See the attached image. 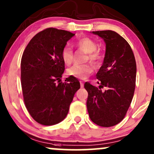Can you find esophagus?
Listing matches in <instances>:
<instances>
[{
  "label": "esophagus",
  "instance_id": "34e87169",
  "mask_svg": "<svg viewBox=\"0 0 154 154\" xmlns=\"http://www.w3.org/2000/svg\"><path fill=\"white\" fill-rule=\"evenodd\" d=\"M80 82V86H81V88L84 87V83H83L82 81H80V82Z\"/></svg>",
  "mask_w": 154,
  "mask_h": 154
}]
</instances>
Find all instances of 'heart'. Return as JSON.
Returning <instances> with one entry per match:
<instances>
[{"label":"heart","mask_w":154,"mask_h":154,"mask_svg":"<svg viewBox=\"0 0 154 154\" xmlns=\"http://www.w3.org/2000/svg\"><path fill=\"white\" fill-rule=\"evenodd\" d=\"M77 45L83 52L88 54V58L93 62H97L100 59V54L97 51V43L93 40L89 38L79 39L77 42ZM62 59L66 65L71 64L73 60L72 48L69 45H66L62 51ZM93 71V66L91 63L78 65L75 64L67 69V75L70 77H74L78 79H85Z\"/></svg>","instance_id":"b5f03b06"}]
</instances>
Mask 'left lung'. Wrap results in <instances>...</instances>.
I'll list each match as a JSON object with an SVG mask.
<instances>
[{
    "label": "left lung",
    "instance_id": "obj_1",
    "mask_svg": "<svg viewBox=\"0 0 154 154\" xmlns=\"http://www.w3.org/2000/svg\"><path fill=\"white\" fill-rule=\"evenodd\" d=\"M105 42L103 62L96 74L99 87L85 83L88 93L87 109L96 125L109 128L117 125L126 115L135 88L136 62L129 43L116 32H92ZM106 87L105 91L101 88Z\"/></svg>",
    "mask_w": 154,
    "mask_h": 154
}]
</instances>
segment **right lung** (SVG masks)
I'll list each match as a JSON object with an SVG mask.
<instances>
[{
    "mask_svg": "<svg viewBox=\"0 0 154 154\" xmlns=\"http://www.w3.org/2000/svg\"><path fill=\"white\" fill-rule=\"evenodd\" d=\"M75 35L48 28L35 35L23 53L21 83L24 103L32 117L43 125H54L64 119L80 88L76 77H68L64 82L61 80L65 69L62 51Z\"/></svg>",
    "mask_w": 154,
    "mask_h": 154,
    "instance_id": "1",
    "label": "right lung"
}]
</instances>
